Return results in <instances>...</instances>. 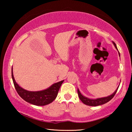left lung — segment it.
Listing matches in <instances>:
<instances>
[{"label": "left lung", "mask_w": 132, "mask_h": 132, "mask_svg": "<svg viewBox=\"0 0 132 132\" xmlns=\"http://www.w3.org/2000/svg\"><path fill=\"white\" fill-rule=\"evenodd\" d=\"M113 42V45H114V46H115V47L116 48V49L118 50L117 46V45H116L115 42ZM119 56H120V54H119ZM118 87L117 90H115V92L113 93L112 95L108 96V97H106L97 98V99H95V100L90 99V98H87L86 97H84V96L82 95L81 94V93L80 92L79 89H77V93H78V95H79V97L80 98V100H81V101L82 102H83L84 104H86V105H88V106H95L101 105L105 104V103H106V102H109L111 100H112V98L114 97L115 94L117 93Z\"/></svg>", "instance_id": "left-lung-1"}]
</instances>
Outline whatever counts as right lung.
I'll return each instance as SVG.
<instances>
[{
	"label": "right lung",
	"instance_id": "obj_1",
	"mask_svg": "<svg viewBox=\"0 0 132 132\" xmlns=\"http://www.w3.org/2000/svg\"><path fill=\"white\" fill-rule=\"evenodd\" d=\"M12 77L14 87L20 97L26 102L37 106H44L51 103L55 100L58 91L64 80L52 84L46 90L39 91H30L21 88L15 82L12 69Z\"/></svg>",
	"mask_w": 132,
	"mask_h": 132
}]
</instances>
